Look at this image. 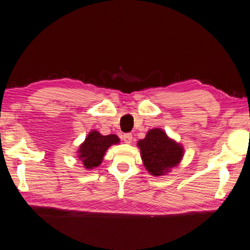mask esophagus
<instances>
[{"label":"esophagus","mask_w":250,"mask_h":250,"mask_svg":"<svg viewBox=\"0 0 250 250\" xmlns=\"http://www.w3.org/2000/svg\"><path fill=\"white\" fill-rule=\"evenodd\" d=\"M123 139L125 144H131V141L133 139V135L131 133H125L123 136Z\"/></svg>","instance_id":"esophagus-1"}]
</instances>
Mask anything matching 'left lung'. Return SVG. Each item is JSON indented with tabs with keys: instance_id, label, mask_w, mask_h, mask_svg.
Returning a JSON list of instances; mask_svg holds the SVG:
<instances>
[{
	"instance_id": "obj_1",
	"label": "left lung",
	"mask_w": 250,
	"mask_h": 250,
	"mask_svg": "<svg viewBox=\"0 0 250 250\" xmlns=\"http://www.w3.org/2000/svg\"><path fill=\"white\" fill-rule=\"evenodd\" d=\"M142 161L153 176H161L180 162L183 148L169 139L160 129L149 130L145 139L138 141Z\"/></svg>"
}]
</instances>
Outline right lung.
Segmentation results:
<instances>
[{"instance_id":"1","label":"right lung","mask_w":250,"mask_h":250,"mask_svg":"<svg viewBox=\"0 0 250 250\" xmlns=\"http://www.w3.org/2000/svg\"><path fill=\"white\" fill-rule=\"evenodd\" d=\"M119 138L116 135H106L104 136L97 131H92L85 138L83 144L78 149V157L82 160L83 167L91 169L101 165L106 149L112 145L118 144Z\"/></svg>"}]
</instances>
